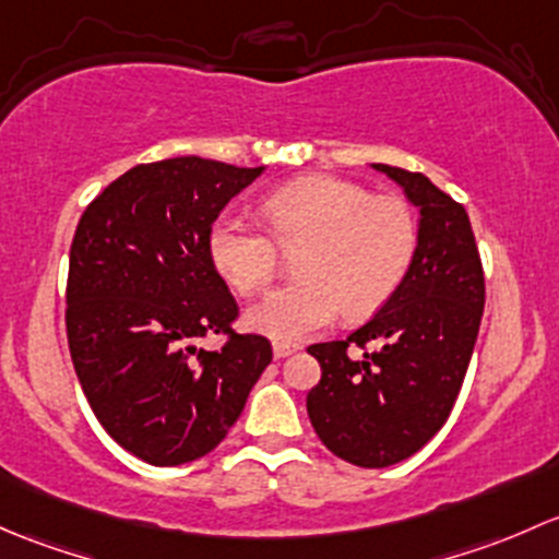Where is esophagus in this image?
<instances>
[{
    "mask_svg": "<svg viewBox=\"0 0 559 559\" xmlns=\"http://www.w3.org/2000/svg\"><path fill=\"white\" fill-rule=\"evenodd\" d=\"M298 349V344H290V342H274V358H287V355H293Z\"/></svg>",
    "mask_w": 559,
    "mask_h": 559,
    "instance_id": "1",
    "label": "esophagus"
}]
</instances>
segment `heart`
Returning a JSON list of instances; mask_svg holds the SVG:
<instances>
[{
  "label": "heart",
  "instance_id": "b5f03b06",
  "mask_svg": "<svg viewBox=\"0 0 559 559\" xmlns=\"http://www.w3.org/2000/svg\"><path fill=\"white\" fill-rule=\"evenodd\" d=\"M272 238L237 217L210 228V258L239 296H261L280 272L282 250H297L296 280L250 312V325L277 342H298L349 318L382 309L412 269L419 228L399 195L371 191L342 177L293 180L263 199Z\"/></svg>",
  "mask_w": 559,
  "mask_h": 559
}]
</instances>
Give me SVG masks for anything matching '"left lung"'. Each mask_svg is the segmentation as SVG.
<instances>
[{
	"label": "left lung",
	"instance_id": "obj_1",
	"mask_svg": "<svg viewBox=\"0 0 559 559\" xmlns=\"http://www.w3.org/2000/svg\"><path fill=\"white\" fill-rule=\"evenodd\" d=\"M419 210V241L395 296L366 325L307 349L314 433L336 457L388 468L423 450L450 417L485 312V269L460 201L419 171L373 164Z\"/></svg>",
	"mask_w": 559,
	"mask_h": 559
}]
</instances>
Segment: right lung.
I'll list each match as a JSON object with an SVG mask.
<instances>
[{
	"instance_id": "obj_1",
	"label": "right lung",
	"mask_w": 559,
	"mask_h": 559,
	"mask_svg": "<svg viewBox=\"0 0 559 559\" xmlns=\"http://www.w3.org/2000/svg\"><path fill=\"white\" fill-rule=\"evenodd\" d=\"M263 171L223 160L140 164L85 206L69 250L67 342L102 428L151 465H182L215 450L272 342L237 333V298L210 258L223 206ZM206 332L227 342L194 347Z\"/></svg>"
}]
</instances>
